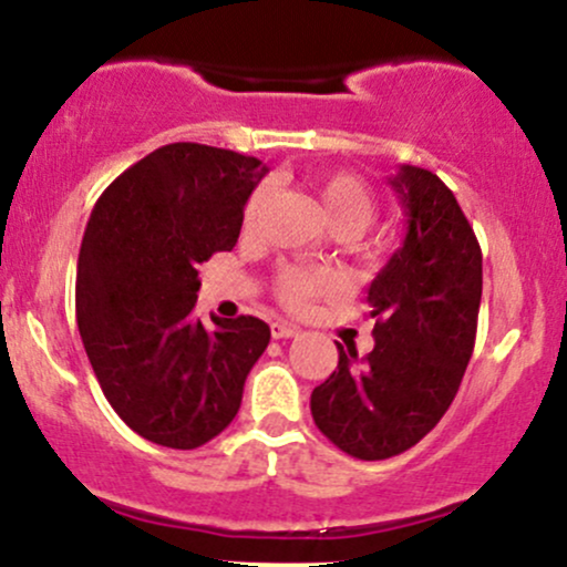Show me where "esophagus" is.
<instances>
[{
	"instance_id": "esophagus-1",
	"label": "esophagus",
	"mask_w": 567,
	"mask_h": 567,
	"mask_svg": "<svg viewBox=\"0 0 567 567\" xmlns=\"http://www.w3.org/2000/svg\"><path fill=\"white\" fill-rule=\"evenodd\" d=\"M301 330L290 322H271V336L275 338H296Z\"/></svg>"
}]
</instances>
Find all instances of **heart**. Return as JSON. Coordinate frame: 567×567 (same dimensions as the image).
Listing matches in <instances>:
<instances>
[{"instance_id": "b5f03b06", "label": "heart", "mask_w": 567, "mask_h": 567, "mask_svg": "<svg viewBox=\"0 0 567 567\" xmlns=\"http://www.w3.org/2000/svg\"><path fill=\"white\" fill-rule=\"evenodd\" d=\"M317 197L322 202V210L333 224L336 231L357 234L368 229L379 216V197L370 188L365 178L357 173L338 171L324 175L317 184ZM266 199H269V188L258 186L256 192L247 197L243 210V229L250 231L261 216ZM336 288V277L324 269H309V266H282L275 277V296L279 303L288 306L292 311H303L306 306L317 298L328 296Z\"/></svg>"}]
</instances>
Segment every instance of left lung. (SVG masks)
<instances>
[{
	"instance_id": "left-lung-1",
	"label": "left lung",
	"mask_w": 567,
	"mask_h": 567,
	"mask_svg": "<svg viewBox=\"0 0 567 567\" xmlns=\"http://www.w3.org/2000/svg\"><path fill=\"white\" fill-rule=\"evenodd\" d=\"M408 231L368 288L375 347L365 360L338 343V368L311 392V415L343 453L392 458L424 440L470 365L483 298V252L453 192L400 165L389 178Z\"/></svg>"
}]
</instances>
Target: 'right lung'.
<instances>
[{
    "label": "right lung",
    "mask_w": 567,
    "mask_h": 567,
    "mask_svg": "<svg viewBox=\"0 0 567 567\" xmlns=\"http://www.w3.org/2000/svg\"><path fill=\"white\" fill-rule=\"evenodd\" d=\"M266 175L256 157L171 143L127 167L90 213L76 261V324L109 405L143 440L192 451L224 432L269 347L258 317L205 328L197 266L231 250Z\"/></svg>",
    "instance_id": "obj_1"
}]
</instances>
